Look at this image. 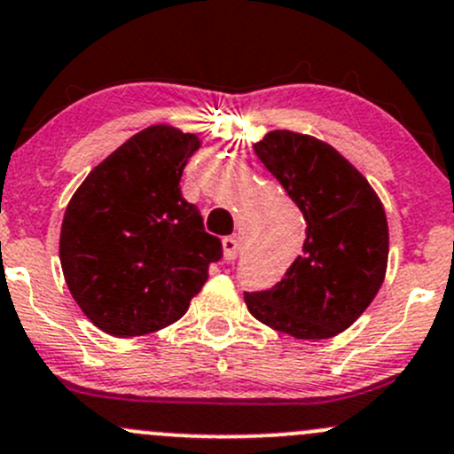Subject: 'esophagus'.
I'll use <instances>...</instances> for the list:
<instances>
[{"instance_id": "34e87169", "label": "esophagus", "mask_w": 454, "mask_h": 454, "mask_svg": "<svg viewBox=\"0 0 454 454\" xmlns=\"http://www.w3.org/2000/svg\"><path fill=\"white\" fill-rule=\"evenodd\" d=\"M222 247H223V259H226L228 263L237 259V252H239V241H237L235 237H223Z\"/></svg>"}]
</instances>
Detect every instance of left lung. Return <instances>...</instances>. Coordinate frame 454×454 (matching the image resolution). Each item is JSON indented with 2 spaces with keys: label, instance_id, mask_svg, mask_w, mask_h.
<instances>
[{
  "label": "left lung",
  "instance_id": "left-lung-1",
  "mask_svg": "<svg viewBox=\"0 0 454 454\" xmlns=\"http://www.w3.org/2000/svg\"><path fill=\"white\" fill-rule=\"evenodd\" d=\"M254 152L302 211L307 239L276 287L246 294L247 311L295 340H331L361 317L385 280L383 202L346 156L311 135L271 130Z\"/></svg>",
  "mask_w": 454,
  "mask_h": 454
}]
</instances>
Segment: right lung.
<instances>
[{"label":"right lung","mask_w":454,"mask_h":454,"mask_svg":"<svg viewBox=\"0 0 454 454\" xmlns=\"http://www.w3.org/2000/svg\"><path fill=\"white\" fill-rule=\"evenodd\" d=\"M202 145L156 123L108 154L71 195L60 226V265L99 331L137 337L187 313L222 259V241L183 198L180 178Z\"/></svg>","instance_id":"1"}]
</instances>
